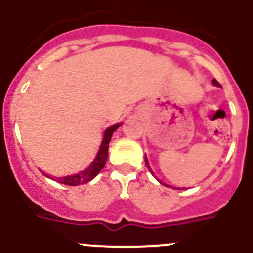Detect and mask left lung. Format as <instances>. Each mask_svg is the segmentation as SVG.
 Masks as SVG:
<instances>
[{"label":"left lung","mask_w":253,"mask_h":253,"mask_svg":"<svg viewBox=\"0 0 253 253\" xmlns=\"http://www.w3.org/2000/svg\"><path fill=\"white\" fill-rule=\"evenodd\" d=\"M212 84H214V86H216V87H221V84H218V82H217L216 81V80H212ZM145 162H146V166H147V169H148V171H150L151 172V173H152L153 174V176H155V173H153V171H152V169H151V166H150V164H148V160H147V157H146V156H145ZM156 177V176H155ZM157 181H159V182L160 183H161V185H164V186H167V187H172V186H169V185H166V183H164V182H161V181H160L159 180V178H157ZM172 188H174V187H172ZM178 190H180V188H178Z\"/></svg>","instance_id":"obj_1"}]
</instances>
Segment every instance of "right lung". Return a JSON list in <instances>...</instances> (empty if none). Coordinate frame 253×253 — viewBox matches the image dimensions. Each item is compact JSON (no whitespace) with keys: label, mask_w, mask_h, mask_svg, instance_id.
Segmentation results:
<instances>
[{"label":"right lung","mask_w":253,"mask_h":253,"mask_svg":"<svg viewBox=\"0 0 253 253\" xmlns=\"http://www.w3.org/2000/svg\"><path fill=\"white\" fill-rule=\"evenodd\" d=\"M121 125L122 122L121 124H115L105 129V132H103L102 142H101V146H100V150H98L97 155H96L93 161L89 164V166L87 167L86 169H84V171L79 172V173L76 174H71V176L56 177V178L55 177H52V180L57 181V182L62 183V185H68V186L84 185V183H87L89 182V181L93 180L94 177L100 173V171L106 165V161H107V157H108V143L111 142V137H112L113 132L119 128ZM42 173H43L44 176L49 177V174L44 173V172H42Z\"/></svg>","instance_id":"add662e5"}]
</instances>
